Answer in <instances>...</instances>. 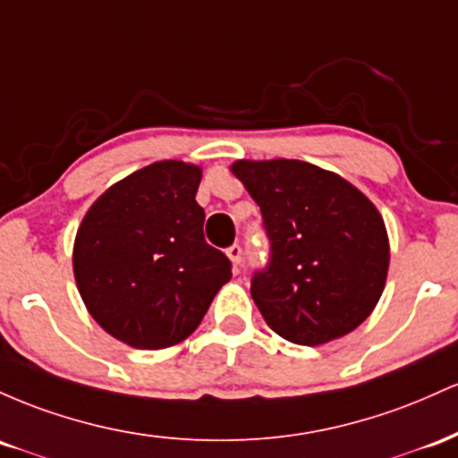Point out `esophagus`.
I'll return each instance as SVG.
<instances>
[{
  "label": "esophagus",
  "instance_id": "esophagus-1",
  "mask_svg": "<svg viewBox=\"0 0 458 458\" xmlns=\"http://www.w3.org/2000/svg\"><path fill=\"white\" fill-rule=\"evenodd\" d=\"M227 257L231 259V264H233V268L238 270L240 261H242V246H240V244L229 246V249H227Z\"/></svg>",
  "mask_w": 458,
  "mask_h": 458
}]
</instances>
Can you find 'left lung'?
<instances>
[{"label": "left lung", "mask_w": 458, "mask_h": 458, "mask_svg": "<svg viewBox=\"0 0 458 458\" xmlns=\"http://www.w3.org/2000/svg\"><path fill=\"white\" fill-rule=\"evenodd\" d=\"M231 173L259 205L270 238V264L250 281L266 325L301 346L354 331L387 281L389 238L374 203L310 162L238 160Z\"/></svg>", "instance_id": "left-lung-1"}]
</instances>
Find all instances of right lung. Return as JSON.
<instances>
[{
	"mask_svg": "<svg viewBox=\"0 0 458 458\" xmlns=\"http://www.w3.org/2000/svg\"><path fill=\"white\" fill-rule=\"evenodd\" d=\"M201 166L153 162L110 186L77 229L73 275L95 322L131 348L160 351L201 325L231 279L203 238Z\"/></svg>",
	"mask_w": 458,
	"mask_h": 458,
	"instance_id": "1",
	"label": "right lung"
}]
</instances>
